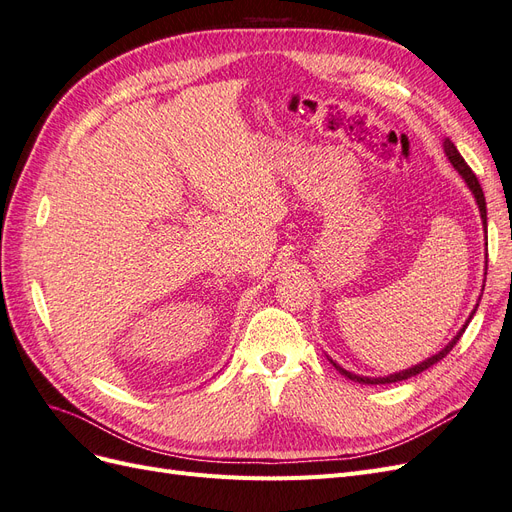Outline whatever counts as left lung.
<instances>
[{"label": "left lung", "instance_id": "8db88e82", "mask_svg": "<svg viewBox=\"0 0 512 512\" xmlns=\"http://www.w3.org/2000/svg\"><path fill=\"white\" fill-rule=\"evenodd\" d=\"M444 153H446V158L451 160V164L455 166V170L457 173L463 177V181H466V185L470 188V192L474 194V200H476V205H478V211H480V220H483V226H485V230H487V203H485V194H483V188H480V183H478V179H476V175L472 173V168L466 164V160L461 158V153L457 151V147L451 143V138H444ZM487 275V273H485ZM483 290H485V284H483ZM480 301V299H478ZM478 307V305H476ZM476 307L472 309V314H470V318L466 320V324H463V327L459 329V333L451 339V342H448L438 354H433V356H429V359H425L423 363H418V365H412V367H408V369H404V371H395V374H391V376H384V378H367V376H356V374H352V371H348V369H344L342 365H337L333 359H329L331 363H333V367L339 371V374L342 376H346L348 380H352V382H359V384H391V382H399V380H408V378H412V376H416V374H421V371H425V369H429L431 365H436L438 361H442L444 356L453 350V346L459 342V337L463 335V331L468 329V324H470V320H472V316L476 314Z\"/></svg>", "mask_w": 512, "mask_h": 512}]
</instances>
